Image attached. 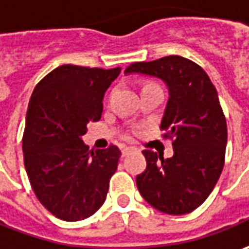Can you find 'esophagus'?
I'll list each match as a JSON object with an SVG mask.
<instances>
[{"mask_svg": "<svg viewBox=\"0 0 249 249\" xmlns=\"http://www.w3.org/2000/svg\"><path fill=\"white\" fill-rule=\"evenodd\" d=\"M132 150H133L132 146H124V147H123V157H125L129 151H132Z\"/></svg>", "mask_w": 249, "mask_h": 249, "instance_id": "1", "label": "esophagus"}]
</instances>
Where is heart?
Masks as SVG:
<instances>
[{
	"instance_id": "b5f03b06",
	"label": "heart",
	"mask_w": 249,
	"mask_h": 249,
	"mask_svg": "<svg viewBox=\"0 0 249 249\" xmlns=\"http://www.w3.org/2000/svg\"><path fill=\"white\" fill-rule=\"evenodd\" d=\"M149 85H153V84H149ZM146 87H147V85H146Z\"/></svg>"
}]
</instances>
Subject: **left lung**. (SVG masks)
<instances>
[{"mask_svg": "<svg viewBox=\"0 0 249 249\" xmlns=\"http://www.w3.org/2000/svg\"><path fill=\"white\" fill-rule=\"evenodd\" d=\"M125 73L157 77L169 90L160 128L172 139L174 156L143 150L147 167L136 176L139 193L164 213H190L208 198L225 165L227 125L218 92L200 66L178 55L136 62Z\"/></svg>", "mask_w": 249, "mask_h": 249, "instance_id": "8db88e82", "label": "left lung"}]
</instances>
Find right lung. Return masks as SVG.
I'll list each match as a JSON object with an SVG mask.
<instances>
[{"label": "right lung", "mask_w": 249, "mask_h": 249, "mask_svg": "<svg viewBox=\"0 0 249 249\" xmlns=\"http://www.w3.org/2000/svg\"><path fill=\"white\" fill-rule=\"evenodd\" d=\"M121 71L63 65L34 88L23 133L24 167L39 202L56 218L75 222L103 205L120 149L93 151L82 142L99 121L103 96Z\"/></svg>", "instance_id": "add662e5"}]
</instances>
